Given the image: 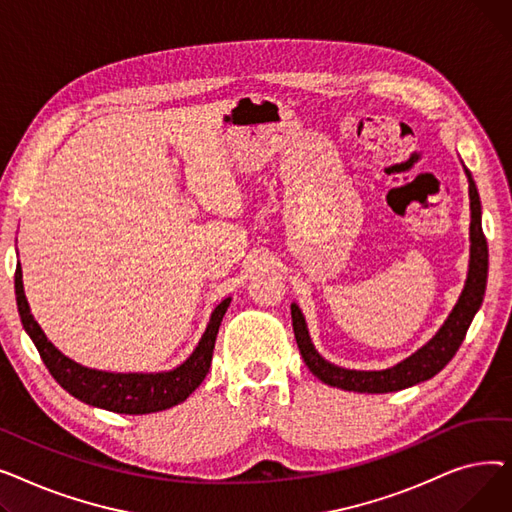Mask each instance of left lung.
Wrapping results in <instances>:
<instances>
[{"label":"left lung","mask_w":512,"mask_h":512,"mask_svg":"<svg viewBox=\"0 0 512 512\" xmlns=\"http://www.w3.org/2000/svg\"><path fill=\"white\" fill-rule=\"evenodd\" d=\"M465 174L469 180V201H471L469 272H467L461 297L452 307L442 328L436 332V336H432L421 348H417L411 357L402 359L400 363L388 369H380V371L346 369L326 361L315 351L307 330L305 315L297 303H292L290 313H292L294 338H297L305 365L309 367V371L315 375V378H319L328 386L348 390V392H367V394L396 392V390H405L429 378H434L438 371H442L448 365V361L456 355V351H459L471 321L483 303V294H486V284H488V242L481 230V201H479L475 180L467 168H465Z\"/></svg>","instance_id":"8db88e82"}]
</instances>
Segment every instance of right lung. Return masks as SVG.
Listing matches in <instances>:
<instances>
[{"mask_svg":"<svg viewBox=\"0 0 512 512\" xmlns=\"http://www.w3.org/2000/svg\"><path fill=\"white\" fill-rule=\"evenodd\" d=\"M14 288L22 328L37 346V351L45 367L53 375V380L74 398L87 402V405L122 415H147L166 411L170 407L180 405V402H184L201 386L211 367L215 338H218L224 313L228 311L232 301L228 297L211 311L209 324L199 344L195 346V351L178 367L170 371L153 373H116L80 365L66 357L62 351H58V348L47 340L45 332L41 330V326L31 313L29 301H26L20 263L16 267Z\"/></svg>","mask_w":512,"mask_h":512,"instance_id":"add662e5","label":"right lung"}]
</instances>
